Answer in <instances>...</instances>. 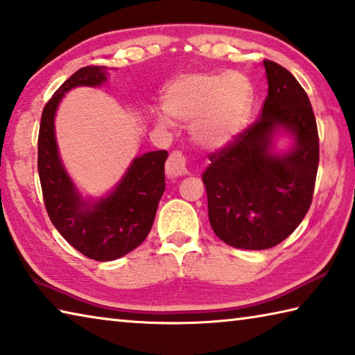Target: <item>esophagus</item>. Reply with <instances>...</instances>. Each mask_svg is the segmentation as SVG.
<instances>
[{"mask_svg": "<svg viewBox=\"0 0 355 355\" xmlns=\"http://www.w3.org/2000/svg\"><path fill=\"white\" fill-rule=\"evenodd\" d=\"M166 172L171 177H178L188 172V159L180 150H173L166 161Z\"/></svg>", "mask_w": 355, "mask_h": 355, "instance_id": "34e87169", "label": "esophagus"}]
</instances>
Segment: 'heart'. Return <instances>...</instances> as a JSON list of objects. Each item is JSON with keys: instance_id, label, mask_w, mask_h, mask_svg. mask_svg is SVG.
Wrapping results in <instances>:
<instances>
[{"instance_id": "b5f03b06", "label": "heart", "mask_w": 355, "mask_h": 355, "mask_svg": "<svg viewBox=\"0 0 355 355\" xmlns=\"http://www.w3.org/2000/svg\"><path fill=\"white\" fill-rule=\"evenodd\" d=\"M253 87L239 73L184 74L167 87L164 110L180 122H194L192 132L200 144L222 147L242 132L248 119ZM159 125H167L166 116H157Z\"/></svg>"}]
</instances>
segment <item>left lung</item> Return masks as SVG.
Returning a JSON list of instances; mask_svg holds the SVG:
<instances>
[{"mask_svg":"<svg viewBox=\"0 0 355 355\" xmlns=\"http://www.w3.org/2000/svg\"><path fill=\"white\" fill-rule=\"evenodd\" d=\"M263 67L268 94L261 116L209 153L202 173L212 231L243 250L272 248L298 228L311 208L320 161L317 121L304 88L278 63L263 60ZM278 126L295 137L294 150L282 157L269 153Z\"/></svg>","mask_w":355,"mask_h":355,"instance_id":"8db88e82","label":"left lung"}]
</instances>
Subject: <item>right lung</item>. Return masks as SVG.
Here are the masks:
<instances>
[{
  "instance_id": "1",
  "label": "right lung",
  "mask_w": 355,
  "mask_h": 355,
  "mask_svg": "<svg viewBox=\"0 0 355 355\" xmlns=\"http://www.w3.org/2000/svg\"><path fill=\"white\" fill-rule=\"evenodd\" d=\"M105 80L102 68L83 67L62 83L43 108L38 130V175L48 216L57 231L83 256L114 261L144 242L155 220L166 189V150L147 152L133 159L130 169L107 198L87 205L77 194L60 163L54 137V114L71 88L96 87Z\"/></svg>"
}]
</instances>
